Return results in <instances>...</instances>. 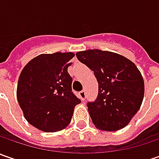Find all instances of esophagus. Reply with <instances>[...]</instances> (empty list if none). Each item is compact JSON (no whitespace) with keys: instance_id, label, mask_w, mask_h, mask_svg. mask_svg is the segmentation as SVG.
I'll return each mask as SVG.
<instances>
[{"instance_id":"esophagus-1","label":"esophagus","mask_w":159,"mask_h":159,"mask_svg":"<svg viewBox=\"0 0 159 159\" xmlns=\"http://www.w3.org/2000/svg\"><path fill=\"white\" fill-rule=\"evenodd\" d=\"M79 95H80V98L84 101L85 100V97H86V92H85V90H82V91H80V93H79Z\"/></svg>"}]
</instances>
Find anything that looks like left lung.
I'll return each mask as SVG.
<instances>
[{
  "label": "left lung",
  "mask_w": 159,
  "mask_h": 159,
  "mask_svg": "<svg viewBox=\"0 0 159 159\" xmlns=\"http://www.w3.org/2000/svg\"><path fill=\"white\" fill-rule=\"evenodd\" d=\"M77 58L94 70L98 96L88 102V110L96 128L118 131L129 124L144 95V80L136 65L125 57L100 49L76 53Z\"/></svg>",
  "instance_id": "left-lung-1"
}]
</instances>
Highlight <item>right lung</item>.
<instances>
[{"instance_id": "right-lung-1", "label": "right lung", "mask_w": 159, "mask_h": 159, "mask_svg": "<svg viewBox=\"0 0 159 159\" xmlns=\"http://www.w3.org/2000/svg\"><path fill=\"white\" fill-rule=\"evenodd\" d=\"M72 52L41 54L19 75L16 97L25 119L39 130L58 132L70 124L80 100L71 91L68 67Z\"/></svg>"}]
</instances>
